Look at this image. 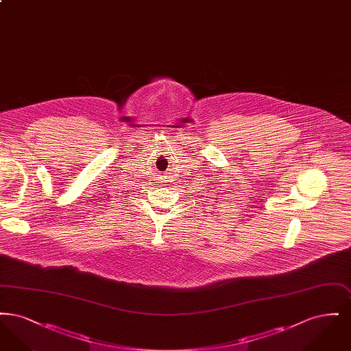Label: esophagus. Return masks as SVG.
Here are the masks:
<instances>
[{
	"mask_svg": "<svg viewBox=\"0 0 351 351\" xmlns=\"http://www.w3.org/2000/svg\"><path fill=\"white\" fill-rule=\"evenodd\" d=\"M160 184H162V185H168V180H163Z\"/></svg>",
	"mask_w": 351,
	"mask_h": 351,
	"instance_id": "1",
	"label": "esophagus"
}]
</instances>
